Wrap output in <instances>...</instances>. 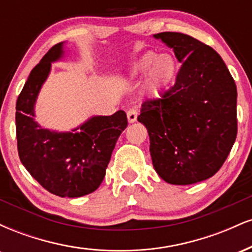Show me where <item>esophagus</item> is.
Listing matches in <instances>:
<instances>
[{"instance_id": "obj_1", "label": "esophagus", "mask_w": 252, "mask_h": 252, "mask_svg": "<svg viewBox=\"0 0 252 252\" xmlns=\"http://www.w3.org/2000/svg\"><path fill=\"white\" fill-rule=\"evenodd\" d=\"M137 109L136 108H131L129 109L128 111H126V117H128V121L129 123H134L136 122V120H137Z\"/></svg>"}]
</instances>
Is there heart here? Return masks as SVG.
I'll use <instances>...</instances> for the list:
<instances>
[{"mask_svg":"<svg viewBox=\"0 0 252 252\" xmlns=\"http://www.w3.org/2000/svg\"><path fill=\"white\" fill-rule=\"evenodd\" d=\"M149 69L146 79V88L150 94L161 91L174 77L176 63L169 54L156 56L154 52H147L130 63L128 73L130 77H141Z\"/></svg>","mask_w":252,"mask_h":252,"instance_id":"heart-1","label":"heart"}]
</instances>
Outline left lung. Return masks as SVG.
<instances>
[{
	"instance_id": "obj_1",
	"label": "left lung",
	"mask_w": 252,
	"mask_h": 252,
	"mask_svg": "<svg viewBox=\"0 0 252 252\" xmlns=\"http://www.w3.org/2000/svg\"><path fill=\"white\" fill-rule=\"evenodd\" d=\"M182 63L174 85L142 104L153 166L172 185L206 180L220 169L237 136V88L217 52L175 32L154 34Z\"/></svg>"
}]
</instances>
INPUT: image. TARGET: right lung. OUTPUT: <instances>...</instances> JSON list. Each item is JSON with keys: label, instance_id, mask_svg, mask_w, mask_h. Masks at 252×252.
I'll use <instances>...</instances> for the list:
<instances>
[{"label": "right lung", "instance_id": "obj_1", "mask_svg": "<svg viewBox=\"0 0 252 252\" xmlns=\"http://www.w3.org/2000/svg\"><path fill=\"white\" fill-rule=\"evenodd\" d=\"M63 42L54 45L31 72L16 102V138L20 160L52 194L78 198L102 184L118 137L128 126L123 110L94 116L71 132L43 129L34 120V105L52 63L63 57Z\"/></svg>", "mask_w": 252, "mask_h": 252}]
</instances>
